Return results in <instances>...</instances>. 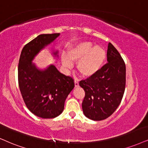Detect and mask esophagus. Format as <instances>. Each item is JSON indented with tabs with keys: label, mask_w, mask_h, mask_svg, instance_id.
Wrapping results in <instances>:
<instances>
[{
	"label": "esophagus",
	"mask_w": 148,
	"mask_h": 148,
	"mask_svg": "<svg viewBox=\"0 0 148 148\" xmlns=\"http://www.w3.org/2000/svg\"><path fill=\"white\" fill-rule=\"evenodd\" d=\"M74 85H75V87H79V83H78V80L76 78H75V80H74Z\"/></svg>",
	"instance_id": "obj_1"
}]
</instances>
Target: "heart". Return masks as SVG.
I'll use <instances>...</instances> for the list:
<instances>
[{
	"mask_svg": "<svg viewBox=\"0 0 148 148\" xmlns=\"http://www.w3.org/2000/svg\"><path fill=\"white\" fill-rule=\"evenodd\" d=\"M106 53L102 46H94L90 42L74 44L68 52V57H62V64L67 68L72 67V62H78L77 70L83 77H91L100 70L106 60Z\"/></svg>",
	"mask_w": 148,
	"mask_h": 148,
	"instance_id": "1",
	"label": "heart"
}]
</instances>
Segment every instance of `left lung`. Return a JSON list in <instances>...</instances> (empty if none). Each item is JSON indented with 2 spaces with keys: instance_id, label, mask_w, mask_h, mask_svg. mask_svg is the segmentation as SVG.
I'll return each instance as SVG.
<instances>
[{
  "instance_id": "8db88e82",
  "label": "left lung",
  "mask_w": 148,
  "mask_h": 148,
  "mask_svg": "<svg viewBox=\"0 0 148 148\" xmlns=\"http://www.w3.org/2000/svg\"><path fill=\"white\" fill-rule=\"evenodd\" d=\"M108 63L96 74L80 81L85 96L82 103L83 113L94 121L103 120L113 114L124 96L126 65L120 54L108 43Z\"/></svg>"
}]
</instances>
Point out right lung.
Instances as JSON below:
<instances>
[{
	"label": "right lung",
	"instance_id": "add662e5",
	"mask_svg": "<svg viewBox=\"0 0 148 148\" xmlns=\"http://www.w3.org/2000/svg\"><path fill=\"white\" fill-rule=\"evenodd\" d=\"M59 35H38L24 46L18 63V85L24 103L31 113L44 119L55 118L62 113L65 101L74 87V79L59 72L54 65L40 70L32 62ZM53 55L58 57V51Z\"/></svg>",
	"mask_w": 148,
	"mask_h": 148
}]
</instances>
